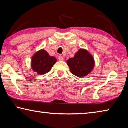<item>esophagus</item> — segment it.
<instances>
[{
	"instance_id": "esophagus-1",
	"label": "esophagus",
	"mask_w": 128,
	"mask_h": 128,
	"mask_svg": "<svg viewBox=\"0 0 128 128\" xmlns=\"http://www.w3.org/2000/svg\"><path fill=\"white\" fill-rule=\"evenodd\" d=\"M59 60L60 61H63L64 60V58L62 57V56H59Z\"/></svg>"
}]
</instances>
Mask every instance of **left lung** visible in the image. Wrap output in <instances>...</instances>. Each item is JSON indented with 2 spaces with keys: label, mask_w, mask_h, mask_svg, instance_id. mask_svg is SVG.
<instances>
[{
  "label": "left lung",
  "mask_w": 128,
  "mask_h": 128,
  "mask_svg": "<svg viewBox=\"0 0 128 128\" xmlns=\"http://www.w3.org/2000/svg\"><path fill=\"white\" fill-rule=\"evenodd\" d=\"M67 64L72 74L83 77L92 72L95 63L94 58L87 50L80 49L74 57L67 60Z\"/></svg>",
  "instance_id": "left-lung-1"
}]
</instances>
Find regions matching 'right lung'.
<instances>
[{
	"instance_id": "right-lung-1",
	"label": "right lung",
	"mask_w": 128,
	"mask_h": 128,
	"mask_svg": "<svg viewBox=\"0 0 128 128\" xmlns=\"http://www.w3.org/2000/svg\"><path fill=\"white\" fill-rule=\"evenodd\" d=\"M56 59L54 56H50L44 50L36 52L32 59V67L34 72L42 75L48 73L56 63Z\"/></svg>"
}]
</instances>
